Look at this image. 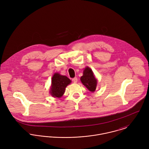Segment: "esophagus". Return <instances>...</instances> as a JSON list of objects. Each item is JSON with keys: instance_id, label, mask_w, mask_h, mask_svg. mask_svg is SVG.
<instances>
[{"instance_id": "34e87169", "label": "esophagus", "mask_w": 149, "mask_h": 149, "mask_svg": "<svg viewBox=\"0 0 149 149\" xmlns=\"http://www.w3.org/2000/svg\"><path fill=\"white\" fill-rule=\"evenodd\" d=\"M73 81L74 83H76L77 82V77H74L73 79Z\"/></svg>"}]
</instances>
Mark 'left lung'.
Returning <instances> with one entry per match:
<instances>
[{
    "label": "left lung",
    "mask_w": 149,
    "mask_h": 149,
    "mask_svg": "<svg viewBox=\"0 0 149 149\" xmlns=\"http://www.w3.org/2000/svg\"><path fill=\"white\" fill-rule=\"evenodd\" d=\"M81 81L83 85L91 92L96 90L97 85V80L93 75L92 70L88 67L85 68L83 72V76L81 77Z\"/></svg>",
    "instance_id": "8db88e82"
}]
</instances>
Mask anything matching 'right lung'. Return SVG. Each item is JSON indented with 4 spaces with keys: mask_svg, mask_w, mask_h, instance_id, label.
I'll return each mask as SVG.
<instances>
[{
    "mask_svg": "<svg viewBox=\"0 0 149 149\" xmlns=\"http://www.w3.org/2000/svg\"><path fill=\"white\" fill-rule=\"evenodd\" d=\"M71 83V81L65 76L60 75L59 73H55L52 81L50 89L51 95L53 97H61L65 91V88Z\"/></svg>",
    "mask_w": 149,
    "mask_h": 149,
    "instance_id": "add662e5",
    "label": "right lung"
}]
</instances>
